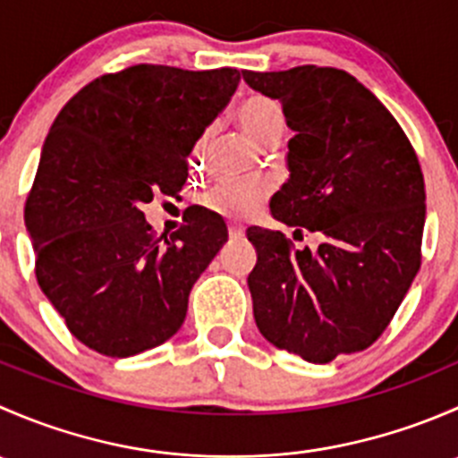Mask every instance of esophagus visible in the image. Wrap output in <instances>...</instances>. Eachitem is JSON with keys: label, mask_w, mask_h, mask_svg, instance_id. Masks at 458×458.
Instances as JSON below:
<instances>
[{"label": "esophagus", "mask_w": 458, "mask_h": 458, "mask_svg": "<svg viewBox=\"0 0 458 458\" xmlns=\"http://www.w3.org/2000/svg\"><path fill=\"white\" fill-rule=\"evenodd\" d=\"M228 234H230V239H242L243 237V228H242V225L230 224L228 225Z\"/></svg>", "instance_id": "obj_1"}]
</instances>
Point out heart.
<instances>
[{"label": "heart", "instance_id": "obj_1", "mask_svg": "<svg viewBox=\"0 0 458 458\" xmlns=\"http://www.w3.org/2000/svg\"><path fill=\"white\" fill-rule=\"evenodd\" d=\"M237 119L246 135L257 143H266L284 131V113L275 101L266 97H252L243 101L242 108L237 110ZM195 161L199 164V148L195 152ZM266 195L267 188L263 183H216L203 195V206L228 219H243L257 212Z\"/></svg>", "mask_w": 458, "mask_h": 458}]
</instances>
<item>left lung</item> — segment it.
<instances>
[{
  "mask_svg": "<svg viewBox=\"0 0 458 458\" xmlns=\"http://www.w3.org/2000/svg\"><path fill=\"white\" fill-rule=\"evenodd\" d=\"M243 80L279 99L294 131L272 216L323 234L317 250H297L279 230L248 228L259 332L310 363L370 348L421 267L417 152L390 110L339 68L243 71Z\"/></svg>",
  "mask_w": 458,
  "mask_h": 458,
  "instance_id": "8db88e82",
  "label": "left lung"
}]
</instances>
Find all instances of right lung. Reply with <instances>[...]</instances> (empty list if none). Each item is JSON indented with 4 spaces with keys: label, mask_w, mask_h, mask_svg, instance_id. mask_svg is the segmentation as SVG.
I'll return each mask as SVG.
<instances>
[{
    "label": "right lung",
    "mask_w": 458,
    "mask_h": 458,
    "mask_svg": "<svg viewBox=\"0 0 458 458\" xmlns=\"http://www.w3.org/2000/svg\"><path fill=\"white\" fill-rule=\"evenodd\" d=\"M239 80L237 68L140 64L97 77L50 126L24 221L41 293L95 352L123 359L168 341L228 242L224 219L201 210L155 237L141 206L182 191L192 146Z\"/></svg>",
    "instance_id": "right-lung-1"
}]
</instances>
